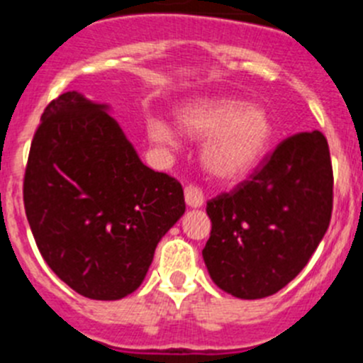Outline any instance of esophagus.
Returning a JSON list of instances; mask_svg holds the SVG:
<instances>
[{
    "label": "esophagus",
    "instance_id": "34e87169",
    "mask_svg": "<svg viewBox=\"0 0 363 363\" xmlns=\"http://www.w3.org/2000/svg\"><path fill=\"white\" fill-rule=\"evenodd\" d=\"M184 199L186 204L189 208H201L204 204V195H202V189L195 184H189L184 188Z\"/></svg>",
    "mask_w": 363,
    "mask_h": 363
}]
</instances>
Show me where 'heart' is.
Wrapping results in <instances>:
<instances>
[{"mask_svg":"<svg viewBox=\"0 0 363 363\" xmlns=\"http://www.w3.org/2000/svg\"><path fill=\"white\" fill-rule=\"evenodd\" d=\"M181 133L203 141L202 164L218 181H240L250 175L269 146L273 135L269 113L253 103L231 97H201L179 106L175 112ZM146 133L153 145L174 148L177 132L159 117L146 121Z\"/></svg>","mask_w":363,"mask_h":363,"instance_id":"1","label":"heart"}]
</instances>
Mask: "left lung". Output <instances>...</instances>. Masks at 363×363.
<instances>
[{"instance_id": "8db88e82", "label": "left lung", "mask_w": 363, "mask_h": 363, "mask_svg": "<svg viewBox=\"0 0 363 363\" xmlns=\"http://www.w3.org/2000/svg\"><path fill=\"white\" fill-rule=\"evenodd\" d=\"M202 250L222 291L255 300L291 282L318 247L333 211L329 146L318 130L287 137L257 172L206 206Z\"/></svg>"}]
</instances>
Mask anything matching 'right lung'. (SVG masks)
<instances>
[{"label":"right lung","instance_id":"right-lung-1","mask_svg":"<svg viewBox=\"0 0 363 363\" xmlns=\"http://www.w3.org/2000/svg\"><path fill=\"white\" fill-rule=\"evenodd\" d=\"M108 110L79 92L52 101L23 182L41 257L67 286L94 300L135 291L159 240L186 210L179 181L143 164Z\"/></svg>","mask_w":363,"mask_h":363}]
</instances>
